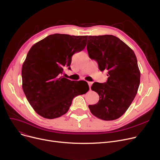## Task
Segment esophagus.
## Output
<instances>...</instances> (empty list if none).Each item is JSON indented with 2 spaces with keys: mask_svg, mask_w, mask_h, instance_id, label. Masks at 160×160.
Returning a JSON list of instances; mask_svg holds the SVG:
<instances>
[{
  "mask_svg": "<svg viewBox=\"0 0 160 160\" xmlns=\"http://www.w3.org/2000/svg\"><path fill=\"white\" fill-rule=\"evenodd\" d=\"M88 85H89V89H91V85H92V82H88Z\"/></svg>",
  "mask_w": 160,
  "mask_h": 160,
  "instance_id": "34e87169",
  "label": "esophagus"
}]
</instances>
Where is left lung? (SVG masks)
Wrapping results in <instances>:
<instances>
[{
    "label": "left lung",
    "mask_w": 160,
    "mask_h": 160,
    "mask_svg": "<svg viewBox=\"0 0 160 160\" xmlns=\"http://www.w3.org/2000/svg\"><path fill=\"white\" fill-rule=\"evenodd\" d=\"M87 50L97 61L100 71H108L105 83L95 82L91 89L99 95L98 102L89 105L91 113L104 121L119 118L135 98L140 83V71L135 53L113 35L88 36Z\"/></svg>",
    "instance_id": "8db88e82"
}]
</instances>
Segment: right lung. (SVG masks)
I'll return each mask as SVG.
<instances>
[{"label":"right lung","mask_w":160,"mask_h":160,"mask_svg":"<svg viewBox=\"0 0 160 160\" xmlns=\"http://www.w3.org/2000/svg\"><path fill=\"white\" fill-rule=\"evenodd\" d=\"M87 39L88 36L54 33L30 49L22 67V87L40 116L49 119L61 117L69 110L74 97L89 90L85 81L74 82L60 77L63 67L71 69L72 55L85 48Z\"/></svg>","instance_id":"add662e5"}]
</instances>
